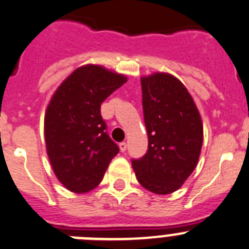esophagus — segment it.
I'll return each mask as SVG.
<instances>
[{
  "instance_id": "esophagus-1",
  "label": "esophagus",
  "mask_w": 249,
  "mask_h": 249,
  "mask_svg": "<svg viewBox=\"0 0 249 249\" xmlns=\"http://www.w3.org/2000/svg\"><path fill=\"white\" fill-rule=\"evenodd\" d=\"M118 146H120L121 151H124L127 149V143L126 142H121V143L118 144Z\"/></svg>"
}]
</instances>
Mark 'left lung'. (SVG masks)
Wrapping results in <instances>:
<instances>
[{
	"instance_id": "left-lung-1",
	"label": "left lung",
	"mask_w": 249,
	"mask_h": 249,
	"mask_svg": "<svg viewBox=\"0 0 249 249\" xmlns=\"http://www.w3.org/2000/svg\"><path fill=\"white\" fill-rule=\"evenodd\" d=\"M148 151L132 160L139 183L155 194L179 189L196 169L203 145V123L187 88L169 73L143 77Z\"/></svg>"
}]
</instances>
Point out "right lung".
<instances>
[{
  "label": "right lung",
  "mask_w": 249,
  "mask_h": 249,
  "mask_svg": "<svg viewBox=\"0 0 249 249\" xmlns=\"http://www.w3.org/2000/svg\"><path fill=\"white\" fill-rule=\"evenodd\" d=\"M126 82V75L87 65L68 75L52 95L44 121L46 151L56 177L68 191L95 188L120 151L106 132L100 106Z\"/></svg>",
  "instance_id": "add662e5"
}]
</instances>
